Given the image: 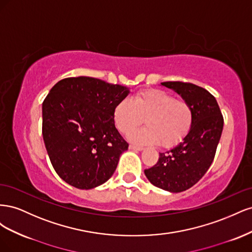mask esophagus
Returning a JSON list of instances; mask_svg holds the SVG:
<instances>
[{
	"instance_id": "34e87169",
	"label": "esophagus",
	"mask_w": 252,
	"mask_h": 252,
	"mask_svg": "<svg viewBox=\"0 0 252 252\" xmlns=\"http://www.w3.org/2000/svg\"><path fill=\"white\" fill-rule=\"evenodd\" d=\"M129 149L134 150V151H142L144 148H143V147H138V146H134V145H130V146H129Z\"/></svg>"
}]
</instances>
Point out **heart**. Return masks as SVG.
Returning <instances> with one entry per match:
<instances>
[{
	"instance_id": "b5f03b06",
	"label": "heart",
	"mask_w": 252,
	"mask_h": 252,
	"mask_svg": "<svg viewBox=\"0 0 252 252\" xmlns=\"http://www.w3.org/2000/svg\"><path fill=\"white\" fill-rule=\"evenodd\" d=\"M113 123L123 134H129L145 119L147 126L134 131L130 141L138 145L161 143L172 147L189 133L193 124V110L189 103L161 89H148L131 100L123 98L114 106Z\"/></svg>"
}]
</instances>
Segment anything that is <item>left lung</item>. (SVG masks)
<instances>
[{
	"instance_id": "8db88e82",
	"label": "left lung",
	"mask_w": 252,
	"mask_h": 252,
	"mask_svg": "<svg viewBox=\"0 0 252 252\" xmlns=\"http://www.w3.org/2000/svg\"><path fill=\"white\" fill-rule=\"evenodd\" d=\"M161 85L172 89L190 104L193 124L182 142L159 152L158 163L144 172L152 185L177 193L192 187L209 169L224 120L216 97L206 89L183 82H163Z\"/></svg>"
}]
</instances>
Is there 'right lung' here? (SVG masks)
Instances as JSON below:
<instances>
[{
  "label": "right lung",
  "instance_id": "add662e5",
  "mask_svg": "<svg viewBox=\"0 0 252 252\" xmlns=\"http://www.w3.org/2000/svg\"><path fill=\"white\" fill-rule=\"evenodd\" d=\"M128 87L89 77L67 78L53 86L42 105V133L59 177L79 189L107 182L127 142L114 126V106Z\"/></svg>",
  "mask_w": 252,
  "mask_h": 252
}]
</instances>
